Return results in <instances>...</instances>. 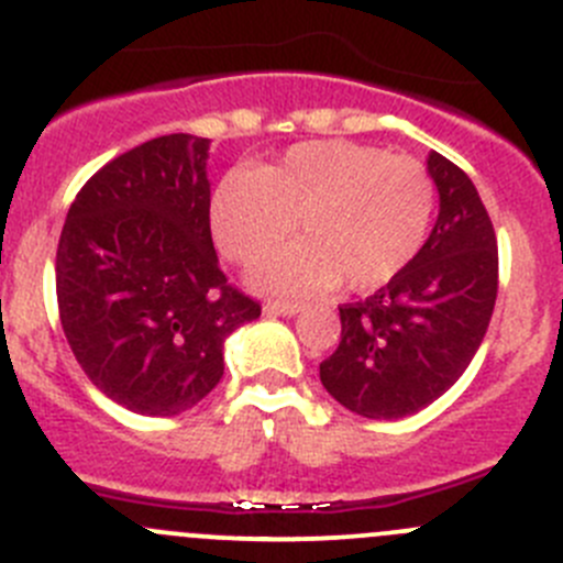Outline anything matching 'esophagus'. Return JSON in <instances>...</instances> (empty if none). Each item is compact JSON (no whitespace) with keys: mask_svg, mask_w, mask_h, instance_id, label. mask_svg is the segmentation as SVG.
<instances>
[{"mask_svg":"<svg viewBox=\"0 0 563 563\" xmlns=\"http://www.w3.org/2000/svg\"><path fill=\"white\" fill-rule=\"evenodd\" d=\"M266 313H277V316H294L302 310V305L299 302H286V299H272V302H266Z\"/></svg>","mask_w":563,"mask_h":563,"instance_id":"obj_1","label":"esophagus"}]
</instances>
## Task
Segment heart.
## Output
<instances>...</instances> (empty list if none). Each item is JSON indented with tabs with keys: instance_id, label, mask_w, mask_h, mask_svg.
Masks as SVG:
<instances>
[{
	"instance_id": "heart-1",
	"label": "heart",
	"mask_w": 563,
	"mask_h": 563,
	"mask_svg": "<svg viewBox=\"0 0 563 563\" xmlns=\"http://www.w3.org/2000/svg\"><path fill=\"white\" fill-rule=\"evenodd\" d=\"M438 203L420 162L371 145L324 140L286 151L264 170H231L211 195L217 247L255 266L294 231L297 244L258 272L272 291L385 286L420 253Z\"/></svg>"
}]
</instances>
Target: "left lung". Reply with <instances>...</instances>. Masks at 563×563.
I'll return each mask as SVG.
<instances>
[{
	"label": "left lung",
	"instance_id": "1",
	"mask_svg": "<svg viewBox=\"0 0 563 563\" xmlns=\"http://www.w3.org/2000/svg\"><path fill=\"white\" fill-rule=\"evenodd\" d=\"M440 214L390 283L341 305V343L319 365L321 385L363 418L393 420L443 396L471 365L498 297V239L462 167L429 154Z\"/></svg>",
	"mask_w": 563,
	"mask_h": 563
}]
</instances>
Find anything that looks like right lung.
<instances>
[{
    "instance_id": "1",
    "label": "right lung",
    "mask_w": 563,
    "mask_h": 563,
    "mask_svg": "<svg viewBox=\"0 0 563 563\" xmlns=\"http://www.w3.org/2000/svg\"><path fill=\"white\" fill-rule=\"evenodd\" d=\"M209 140L165 134L92 173L57 244V310L87 379L140 415H178L222 379V346L258 319L211 242Z\"/></svg>"
}]
</instances>
